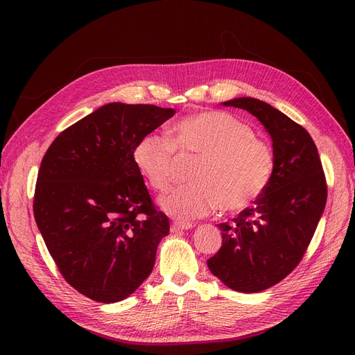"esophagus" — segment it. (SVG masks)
<instances>
[{
    "mask_svg": "<svg viewBox=\"0 0 355 355\" xmlns=\"http://www.w3.org/2000/svg\"><path fill=\"white\" fill-rule=\"evenodd\" d=\"M190 229H193L191 223H184V221H175V223H173V226H171L173 233H178V232H182V230H190Z\"/></svg>",
    "mask_w": 355,
    "mask_h": 355,
    "instance_id": "34e87169",
    "label": "esophagus"
}]
</instances>
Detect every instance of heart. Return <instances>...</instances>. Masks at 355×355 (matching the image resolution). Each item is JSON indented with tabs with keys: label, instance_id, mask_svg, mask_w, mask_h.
I'll return each mask as SVG.
<instances>
[{
	"label": "heart",
	"instance_id": "b5f03b06",
	"mask_svg": "<svg viewBox=\"0 0 355 355\" xmlns=\"http://www.w3.org/2000/svg\"><path fill=\"white\" fill-rule=\"evenodd\" d=\"M178 155L198 157L190 175L194 184L159 198V207L180 220L252 207L265 194L275 168L272 148L248 123L223 110L181 118L173 126V138L144 135L132 161L149 187L164 191L174 178Z\"/></svg>",
	"mask_w": 355,
	"mask_h": 355
}]
</instances>
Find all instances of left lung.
Returning a JSON list of instances; mask_svg holds the SVG:
<instances>
[{"label":"left lung","mask_w":355,"mask_h":355,"mask_svg":"<svg viewBox=\"0 0 355 355\" xmlns=\"http://www.w3.org/2000/svg\"><path fill=\"white\" fill-rule=\"evenodd\" d=\"M223 106L245 109L272 138L273 175L265 194L233 223H220V250L207 260L227 288L262 292L285 279L301 262L327 202L322 164L311 135L281 110L254 98Z\"/></svg>","instance_id":"1"}]
</instances>
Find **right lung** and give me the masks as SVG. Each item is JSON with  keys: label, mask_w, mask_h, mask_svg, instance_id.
Masks as SVG:
<instances>
[{"label": "right lung", "mask_w": 355, "mask_h": 355, "mask_svg": "<svg viewBox=\"0 0 355 355\" xmlns=\"http://www.w3.org/2000/svg\"><path fill=\"white\" fill-rule=\"evenodd\" d=\"M174 114L155 105H103L64 129L42 161L37 227L67 284L93 301L114 304L132 295L170 233L132 153Z\"/></svg>", "instance_id": "obj_1"}]
</instances>
